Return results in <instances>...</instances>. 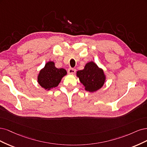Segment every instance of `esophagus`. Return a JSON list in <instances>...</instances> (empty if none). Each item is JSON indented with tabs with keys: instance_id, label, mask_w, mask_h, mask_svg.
<instances>
[{
	"instance_id": "34e87169",
	"label": "esophagus",
	"mask_w": 147,
	"mask_h": 147,
	"mask_svg": "<svg viewBox=\"0 0 147 147\" xmlns=\"http://www.w3.org/2000/svg\"><path fill=\"white\" fill-rule=\"evenodd\" d=\"M68 73L69 74H73L76 73V69L74 68H70L68 69Z\"/></svg>"
}]
</instances>
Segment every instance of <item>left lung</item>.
Instances as JSON below:
<instances>
[{"label":"left lung","instance_id":"8db88e82","mask_svg":"<svg viewBox=\"0 0 147 147\" xmlns=\"http://www.w3.org/2000/svg\"><path fill=\"white\" fill-rule=\"evenodd\" d=\"M76 74L85 87V90L90 92H96L100 89L106 80L103 70L93 61L87 63L84 69L78 71Z\"/></svg>","mask_w":147,"mask_h":147}]
</instances>
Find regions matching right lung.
I'll return each mask as SVG.
<instances>
[{"label": "right lung", "instance_id": "1", "mask_svg": "<svg viewBox=\"0 0 147 147\" xmlns=\"http://www.w3.org/2000/svg\"><path fill=\"white\" fill-rule=\"evenodd\" d=\"M67 71L63 68L55 67L54 61H49L40 70L38 76V82L45 90H49L58 86L61 79L67 75Z\"/></svg>", "mask_w": 147, "mask_h": 147}]
</instances>
